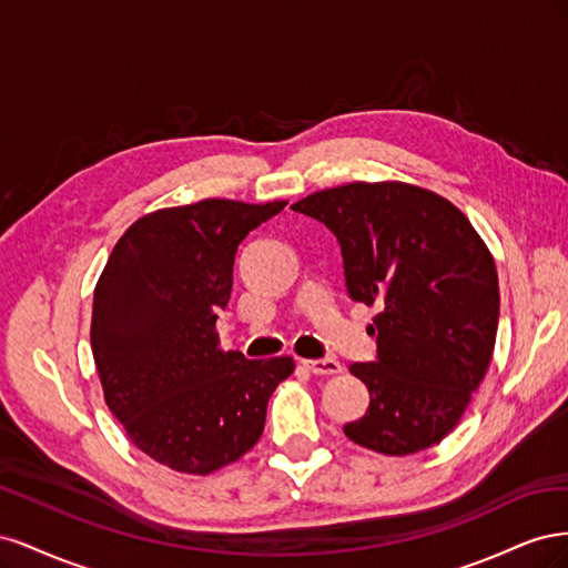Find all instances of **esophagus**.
I'll use <instances>...</instances> for the list:
<instances>
[{"label": "esophagus", "mask_w": 568, "mask_h": 568, "mask_svg": "<svg viewBox=\"0 0 568 568\" xmlns=\"http://www.w3.org/2000/svg\"><path fill=\"white\" fill-rule=\"evenodd\" d=\"M301 365L311 372V374H320V376H332V374H341L343 367L338 359L334 357H322V359H301Z\"/></svg>", "instance_id": "esophagus-1"}]
</instances>
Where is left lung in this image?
I'll use <instances>...</instances> for the list:
<instances>
[{
  "instance_id": "obj_1",
  "label": "left lung",
  "mask_w": 568,
  "mask_h": 568,
  "mask_svg": "<svg viewBox=\"0 0 568 568\" xmlns=\"http://www.w3.org/2000/svg\"><path fill=\"white\" fill-rule=\"evenodd\" d=\"M334 232L348 296L379 305L374 363H353L369 407L343 426L367 450L405 457L448 436L488 372L500 286L457 205L405 182H351L291 205Z\"/></svg>"
}]
</instances>
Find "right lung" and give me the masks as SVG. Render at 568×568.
I'll return each instance as SVG.
<instances>
[{
    "label": "right lung",
    "instance_id": "1",
    "mask_svg": "<svg viewBox=\"0 0 568 568\" xmlns=\"http://www.w3.org/2000/svg\"><path fill=\"white\" fill-rule=\"evenodd\" d=\"M286 201L203 199L140 217L94 288L92 353L104 400L130 440L165 467L205 476L246 455L288 355L248 359L215 332L234 255Z\"/></svg>",
    "mask_w": 568,
    "mask_h": 568
}]
</instances>
